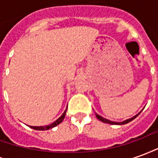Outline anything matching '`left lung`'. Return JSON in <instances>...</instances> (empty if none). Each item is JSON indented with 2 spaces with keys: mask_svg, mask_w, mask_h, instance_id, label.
Instances as JSON below:
<instances>
[{
  "mask_svg": "<svg viewBox=\"0 0 158 158\" xmlns=\"http://www.w3.org/2000/svg\"><path fill=\"white\" fill-rule=\"evenodd\" d=\"M139 113L137 115H135V116H134L133 118H129V119H127V120H125V121H123V122H113V121H110V120H108V119H106V118H102V116H100V115H98L97 113H96V117L97 118L99 119L100 121H102V122L103 123H110V124H118V125H122V124H125V123H128L129 122H131L132 120H134V119L136 117L138 116L139 115Z\"/></svg>",
  "mask_w": 158,
  "mask_h": 158,
  "instance_id": "8db88e82",
  "label": "left lung"
}]
</instances>
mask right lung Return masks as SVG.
I'll return each instance as SVG.
<instances>
[{"instance_id":"right-lung-1","label":"right lung","mask_w":158,"mask_h":158,"mask_svg":"<svg viewBox=\"0 0 158 158\" xmlns=\"http://www.w3.org/2000/svg\"><path fill=\"white\" fill-rule=\"evenodd\" d=\"M66 112H67V109L64 111V113H62V116L60 117L58 119H56L55 122L52 123V124H50V125L40 126V127L39 126H29V127H30V128H32V129H35V130H47V129H52V128H54V127H56V125H58V124H60V123L62 122V120H63L64 118H65Z\"/></svg>"}]
</instances>
